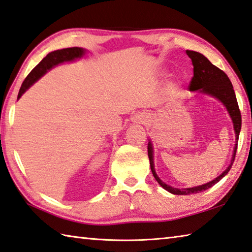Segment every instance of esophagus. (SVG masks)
<instances>
[{"label":"esophagus","instance_id":"obj_1","mask_svg":"<svg viewBox=\"0 0 252 252\" xmlns=\"http://www.w3.org/2000/svg\"><path fill=\"white\" fill-rule=\"evenodd\" d=\"M132 121L136 122V123H142V125H143V123L146 122V117L144 116L143 113H140V112L135 113L133 118H132Z\"/></svg>","mask_w":252,"mask_h":252}]
</instances>
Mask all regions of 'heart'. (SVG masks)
Instances as JSON below:
<instances>
[{"mask_svg":"<svg viewBox=\"0 0 252 252\" xmlns=\"http://www.w3.org/2000/svg\"><path fill=\"white\" fill-rule=\"evenodd\" d=\"M171 88H172L173 90H177V85H176V84H173V85L171 86Z\"/></svg>","mask_w":252,"mask_h":252,"instance_id":"b5f03b06","label":"heart"}]
</instances>
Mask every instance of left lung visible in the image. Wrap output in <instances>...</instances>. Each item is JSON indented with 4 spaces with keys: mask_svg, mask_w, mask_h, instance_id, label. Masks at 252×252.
<instances>
[{
    "mask_svg": "<svg viewBox=\"0 0 252 252\" xmlns=\"http://www.w3.org/2000/svg\"><path fill=\"white\" fill-rule=\"evenodd\" d=\"M186 54L191 59V63L194 66V76L190 80L189 84V91H198L200 94L212 95V97L218 99L223 106L226 107L228 113L234 123V130L236 134V144L234 148V153H232V158L229 166H228L225 171H223L220 175L217 176L212 182L206 183V184L189 187V189H175L167 185L163 181L159 180L157 172L154 168V152H153V144L151 140H149L148 143V154L150 159V166L151 171L155 180L161 185L164 189H166L170 193L174 195H191L197 194L200 191H204L206 189H210L215 184L221 180L223 176L227 175V173L230 171L232 166V163L235 161L237 146H238V138H239L240 129H241V114L239 107H238L237 98L234 91V87L231 85L230 79L222 70L219 69L218 67L213 65L207 58H206L203 54L198 52H194V50H186Z\"/></svg>",
    "mask_w": 252,
    "mask_h": 252,
    "instance_id": "8db88e82",
    "label": "left lung"
}]
</instances>
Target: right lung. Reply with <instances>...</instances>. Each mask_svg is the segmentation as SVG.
Segmentation results:
<instances>
[{"mask_svg":"<svg viewBox=\"0 0 252 252\" xmlns=\"http://www.w3.org/2000/svg\"><path fill=\"white\" fill-rule=\"evenodd\" d=\"M87 50L80 47H70V48H63L50 52L46 57L42 59L37 66H36L33 70H32L29 76L26 77L25 80L23 81L21 86L20 93H18L17 99L22 97V94L30 88L32 85H34L40 77H43L48 70L52 69L55 66L59 65V63H67V62H74L76 59H79L85 56Z\"/></svg>","mask_w":252,"mask_h":252,"instance_id":"right-lung-1","label":"right lung"}]
</instances>
